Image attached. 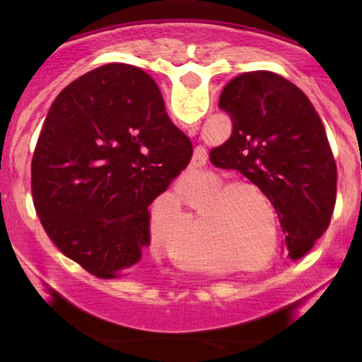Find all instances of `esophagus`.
<instances>
[{
	"label": "esophagus",
	"instance_id": "1",
	"mask_svg": "<svg viewBox=\"0 0 362 362\" xmlns=\"http://www.w3.org/2000/svg\"><path fill=\"white\" fill-rule=\"evenodd\" d=\"M195 132H197V126H190V129H189V134H195ZM202 160V158L201 156H194V160H192V163H190V165H192V167L195 168V167H201V163H204V161H201Z\"/></svg>",
	"mask_w": 362,
	"mask_h": 362
}]
</instances>
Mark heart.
<instances>
[{
    "instance_id": "b5f03b06",
    "label": "heart",
    "mask_w": 362,
    "mask_h": 362,
    "mask_svg": "<svg viewBox=\"0 0 362 362\" xmlns=\"http://www.w3.org/2000/svg\"><path fill=\"white\" fill-rule=\"evenodd\" d=\"M219 185V184H218ZM216 185V187H218ZM214 189V187H213ZM242 192L245 194H253L257 197H264V192L259 189L257 185L252 184H235L226 187L218 197L214 199L216 204H223L226 200L228 201V205H224V216H226L228 221L231 223V226L238 230V233L242 235L243 242L248 243V247H252L253 250V257H260L264 253H267V247H269V233L265 231V228L259 224L253 214H250L247 211L245 213L243 209V202L247 199L242 197ZM277 236H274V252L277 250Z\"/></svg>"
}]
</instances>
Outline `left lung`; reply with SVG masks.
<instances>
[{
    "label": "left lung",
    "instance_id": "1",
    "mask_svg": "<svg viewBox=\"0 0 362 362\" xmlns=\"http://www.w3.org/2000/svg\"><path fill=\"white\" fill-rule=\"evenodd\" d=\"M219 109L233 132L211 149L214 167L235 168L272 202L286 257L298 260L330 224L337 167L317 110L296 85L271 71H250L224 86Z\"/></svg>",
    "mask_w": 362,
    "mask_h": 362
}]
</instances>
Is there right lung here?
<instances>
[{
  "instance_id": "obj_1",
  "label": "right lung",
  "mask_w": 362,
  "mask_h": 362,
  "mask_svg": "<svg viewBox=\"0 0 362 362\" xmlns=\"http://www.w3.org/2000/svg\"><path fill=\"white\" fill-rule=\"evenodd\" d=\"M190 158L153 78L100 66L49 109L32 158L35 211L66 257L100 279L122 277L149 245V204Z\"/></svg>"
}]
</instances>
